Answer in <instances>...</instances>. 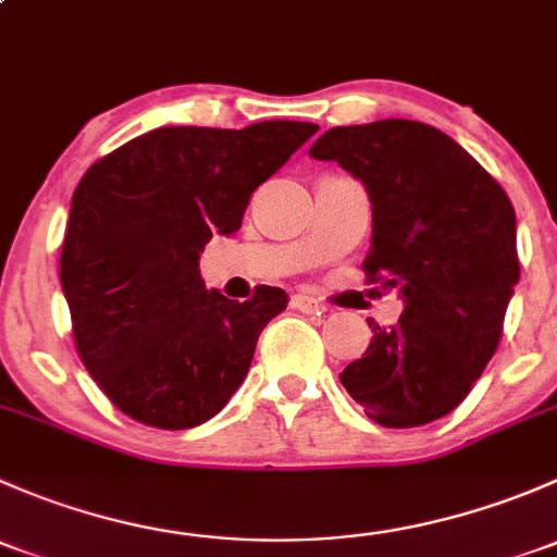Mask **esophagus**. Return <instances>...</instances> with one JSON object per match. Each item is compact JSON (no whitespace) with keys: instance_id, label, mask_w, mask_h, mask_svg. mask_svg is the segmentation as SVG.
<instances>
[{"instance_id":"1","label":"esophagus","mask_w":557,"mask_h":557,"mask_svg":"<svg viewBox=\"0 0 557 557\" xmlns=\"http://www.w3.org/2000/svg\"><path fill=\"white\" fill-rule=\"evenodd\" d=\"M290 305H294V310L307 312V314H320L325 310L318 299H312V296H307V294H296L294 299H290Z\"/></svg>"}]
</instances>
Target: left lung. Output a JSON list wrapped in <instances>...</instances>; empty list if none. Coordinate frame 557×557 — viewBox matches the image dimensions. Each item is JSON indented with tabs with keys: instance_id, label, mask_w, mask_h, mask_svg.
Segmentation results:
<instances>
[{
	"instance_id": "8db88e82",
	"label": "left lung",
	"mask_w": 557,
	"mask_h": 557,
	"mask_svg": "<svg viewBox=\"0 0 557 557\" xmlns=\"http://www.w3.org/2000/svg\"><path fill=\"white\" fill-rule=\"evenodd\" d=\"M367 185L369 283L398 288L396 325H372L367 352L339 374L385 429L445 418L496 352L520 280L515 210L502 185L429 123L387 117L336 126L310 148Z\"/></svg>"
}]
</instances>
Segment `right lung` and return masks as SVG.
Listing matches in <instances>:
<instances>
[{
  "instance_id": "obj_1",
  "label": "right lung",
  "mask_w": 557,
  "mask_h": 557,
  "mask_svg": "<svg viewBox=\"0 0 557 557\" xmlns=\"http://www.w3.org/2000/svg\"><path fill=\"white\" fill-rule=\"evenodd\" d=\"M314 123L247 128L164 126L99 159L72 196L61 288L77 356L132 420L183 431L215 418L250 369L263 325L288 294L258 285L250 301L207 290L199 256L239 232L252 190Z\"/></svg>"
}]
</instances>
